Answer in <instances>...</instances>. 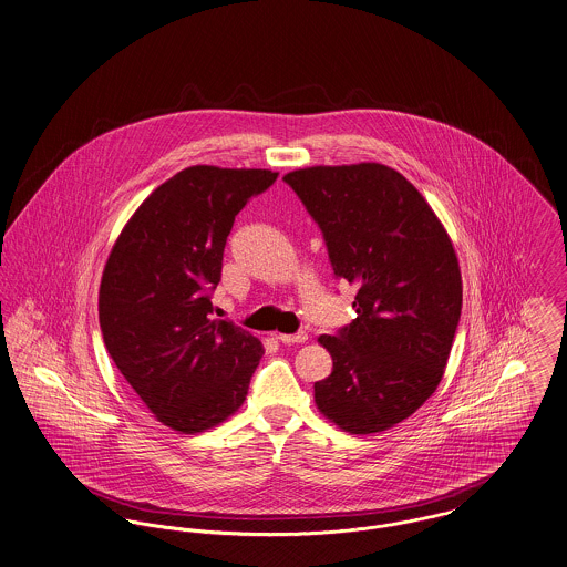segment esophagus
<instances>
[{
	"mask_svg": "<svg viewBox=\"0 0 567 567\" xmlns=\"http://www.w3.org/2000/svg\"><path fill=\"white\" fill-rule=\"evenodd\" d=\"M275 338L281 341V343H302L307 340V333H295V336H288V333H275Z\"/></svg>",
	"mask_w": 567,
	"mask_h": 567,
	"instance_id": "1",
	"label": "esophagus"
}]
</instances>
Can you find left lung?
Masks as SVG:
<instances>
[{
  "mask_svg": "<svg viewBox=\"0 0 567 567\" xmlns=\"http://www.w3.org/2000/svg\"><path fill=\"white\" fill-rule=\"evenodd\" d=\"M322 229L357 318L318 341L333 357L313 384L320 413L350 434L409 419L436 391L462 311V277L423 195L380 163L316 165L284 176Z\"/></svg>",
  "mask_w": 567,
  "mask_h": 567,
  "instance_id": "obj_1",
  "label": "left lung"
}]
</instances>
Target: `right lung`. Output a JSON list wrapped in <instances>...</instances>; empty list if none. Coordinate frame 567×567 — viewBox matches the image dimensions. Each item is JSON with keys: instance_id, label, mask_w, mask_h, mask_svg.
Returning <instances> with one entry per match:
<instances>
[{"instance_id": "1", "label": "right lung", "mask_w": 567, "mask_h": 567, "mask_svg": "<svg viewBox=\"0 0 567 567\" xmlns=\"http://www.w3.org/2000/svg\"><path fill=\"white\" fill-rule=\"evenodd\" d=\"M277 181L270 169L193 165L152 190L120 231L101 279L99 320L115 368L163 425L195 434L234 415L265 354L215 320L234 217Z\"/></svg>"}]
</instances>
